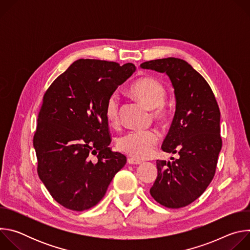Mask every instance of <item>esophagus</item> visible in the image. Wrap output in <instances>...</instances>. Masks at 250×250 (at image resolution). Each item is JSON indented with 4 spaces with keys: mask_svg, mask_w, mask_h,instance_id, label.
Masks as SVG:
<instances>
[{
    "mask_svg": "<svg viewBox=\"0 0 250 250\" xmlns=\"http://www.w3.org/2000/svg\"><path fill=\"white\" fill-rule=\"evenodd\" d=\"M141 162H142L141 160H138V159H135V158H131V157H129L127 159V163L131 164V165H137V164H140Z\"/></svg>",
    "mask_w": 250,
    "mask_h": 250,
    "instance_id": "obj_1",
    "label": "esophagus"
}]
</instances>
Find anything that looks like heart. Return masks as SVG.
Segmentation results:
<instances>
[{"mask_svg": "<svg viewBox=\"0 0 250 250\" xmlns=\"http://www.w3.org/2000/svg\"><path fill=\"white\" fill-rule=\"evenodd\" d=\"M129 94L152 109V117L161 123L168 121L171 115L170 106L165 103L167 90L165 86L153 77H142L130 84ZM121 116V101L117 93L110 95L104 104V117L112 127H118ZM160 139L156 129L133 130L119 137L118 148L136 159H146L153 153Z\"/></svg>", "mask_w": 250, "mask_h": 250, "instance_id": "obj_1", "label": "heart"}]
</instances>
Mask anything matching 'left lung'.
Here are the masks:
<instances>
[{"instance_id": "obj_1", "label": "left lung", "mask_w": 250, "mask_h": 250, "mask_svg": "<svg viewBox=\"0 0 250 250\" xmlns=\"http://www.w3.org/2000/svg\"><path fill=\"white\" fill-rule=\"evenodd\" d=\"M170 78L176 111L162 150L178 153L173 161L157 160L150 195L160 205L179 208L197 200L211 182L222 149L217 100L204 77L185 60L168 57L140 64Z\"/></svg>"}]
</instances>
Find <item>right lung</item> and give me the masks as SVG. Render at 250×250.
<instances>
[{
    "instance_id": "obj_1",
    "label": "right lung",
    "mask_w": 250,
    "mask_h": 250,
    "mask_svg": "<svg viewBox=\"0 0 250 250\" xmlns=\"http://www.w3.org/2000/svg\"><path fill=\"white\" fill-rule=\"evenodd\" d=\"M135 69L132 63L79 59L45 92L33 146L41 180L64 208L96 206L125 165L126 157L109 147L104 104Z\"/></svg>"
}]
</instances>
